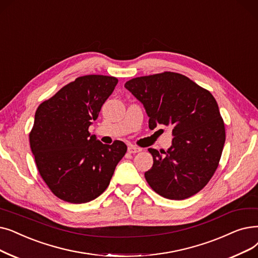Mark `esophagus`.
Returning <instances> with one entry per match:
<instances>
[{"label":"esophagus","mask_w":258,"mask_h":258,"mask_svg":"<svg viewBox=\"0 0 258 258\" xmlns=\"http://www.w3.org/2000/svg\"><path fill=\"white\" fill-rule=\"evenodd\" d=\"M127 152L130 154H136V153L141 152V149L137 148V147H134V145H130V147L127 148Z\"/></svg>","instance_id":"obj_1"}]
</instances>
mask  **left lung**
Instances as JSON below:
<instances>
[{"mask_svg": "<svg viewBox=\"0 0 258 258\" xmlns=\"http://www.w3.org/2000/svg\"><path fill=\"white\" fill-rule=\"evenodd\" d=\"M143 104L149 127H172L171 148L149 149L152 169L144 173L150 186L164 198L182 200L203 189L214 175L226 141L215 98L187 77L165 72L138 77L124 84Z\"/></svg>", "mask_w": 258, "mask_h": 258, "instance_id": "left-lung-1", "label": "left lung"}]
</instances>
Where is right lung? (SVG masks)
Wrapping results in <instances>:
<instances>
[{
    "mask_svg": "<svg viewBox=\"0 0 258 258\" xmlns=\"http://www.w3.org/2000/svg\"><path fill=\"white\" fill-rule=\"evenodd\" d=\"M117 83L115 77H79L36 111L31 152L43 180L67 203L85 204L101 195L126 153L124 142L103 144L88 132Z\"/></svg>",
    "mask_w": 258,
    "mask_h": 258,
    "instance_id": "add662e5",
    "label": "right lung"
}]
</instances>
